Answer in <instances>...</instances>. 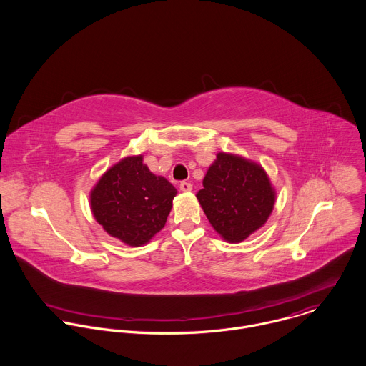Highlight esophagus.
<instances>
[{
    "label": "esophagus",
    "instance_id": "obj_1",
    "mask_svg": "<svg viewBox=\"0 0 366 366\" xmlns=\"http://www.w3.org/2000/svg\"><path fill=\"white\" fill-rule=\"evenodd\" d=\"M192 189H193V186H192L190 183H187V182H182V183H180V190H182V192H186V193H187V192H192Z\"/></svg>",
    "mask_w": 366,
    "mask_h": 366
}]
</instances>
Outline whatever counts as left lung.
Instances as JSON below:
<instances>
[{"label": "left lung", "instance_id": "8db88e82", "mask_svg": "<svg viewBox=\"0 0 366 366\" xmlns=\"http://www.w3.org/2000/svg\"><path fill=\"white\" fill-rule=\"evenodd\" d=\"M196 197L219 237L238 244L264 225L273 211L276 192L259 163L219 152Z\"/></svg>", "mask_w": 366, "mask_h": 366}]
</instances>
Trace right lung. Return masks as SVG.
Here are the masks:
<instances>
[{
    "label": "right lung",
    "mask_w": 366,
    "mask_h": 366,
    "mask_svg": "<svg viewBox=\"0 0 366 366\" xmlns=\"http://www.w3.org/2000/svg\"><path fill=\"white\" fill-rule=\"evenodd\" d=\"M176 194L170 182L135 155L121 159L99 179L90 192V207L108 235L142 247L164 227Z\"/></svg>",
    "instance_id": "add662e5"
}]
</instances>
